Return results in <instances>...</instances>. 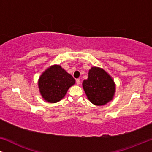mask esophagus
Here are the masks:
<instances>
[{"instance_id": "obj_1", "label": "esophagus", "mask_w": 152, "mask_h": 152, "mask_svg": "<svg viewBox=\"0 0 152 152\" xmlns=\"http://www.w3.org/2000/svg\"><path fill=\"white\" fill-rule=\"evenodd\" d=\"M80 82H81L80 79H77V80H76V83H77V85H80Z\"/></svg>"}]
</instances>
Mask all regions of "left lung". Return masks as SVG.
Masks as SVG:
<instances>
[{"instance_id":"1","label":"left lung","mask_w":152,"mask_h":152,"mask_svg":"<svg viewBox=\"0 0 152 152\" xmlns=\"http://www.w3.org/2000/svg\"><path fill=\"white\" fill-rule=\"evenodd\" d=\"M87 98L93 104L102 106L113 99L115 84L108 72L99 67H91L88 78L82 82Z\"/></svg>"}]
</instances>
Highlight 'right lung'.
<instances>
[{"instance_id":"1","label":"right lung","mask_w":152,"mask_h":152,"mask_svg":"<svg viewBox=\"0 0 152 152\" xmlns=\"http://www.w3.org/2000/svg\"><path fill=\"white\" fill-rule=\"evenodd\" d=\"M75 80L61 66L53 65L42 72L38 80L39 93L45 101L56 103L65 97Z\"/></svg>"}]
</instances>
